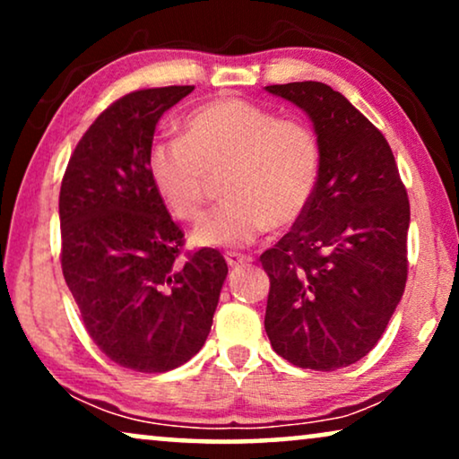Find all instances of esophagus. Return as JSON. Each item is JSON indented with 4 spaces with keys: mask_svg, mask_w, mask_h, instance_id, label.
I'll use <instances>...</instances> for the list:
<instances>
[{
    "mask_svg": "<svg viewBox=\"0 0 459 459\" xmlns=\"http://www.w3.org/2000/svg\"><path fill=\"white\" fill-rule=\"evenodd\" d=\"M225 261H228V265L230 267H242V265H247V263H250V259L248 256H244V255H238V253H230V255H225Z\"/></svg>",
    "mask_w": 459,
    "mask_h": 459,
    "instance_id": "esophagus-1",
    "label": "esophagus"
}]
</instances>
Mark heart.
<instances>
[{"instance_id":"b5f03b06","label":"heart","mask_w":459,"mask_h":459,"mask_svg":"<svg viewBox=\"0 0 459 459\" xmlns=\"http://www.w3.org/2000/svg\"><path fill=\"white\" fill-rule=\"evenodd\" d=\"M319 162L317 135L307 123L240 98H217L186 117L184 137L150 148L148 173L162 204L184 221L200 217L212 179L225 175L228 203L194 228L192 242L240 248L305 215Z\"/></svg>"}]
</instances>
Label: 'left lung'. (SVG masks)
Segmentation results:
<instances>
[{"mask_svg":"<svg viewBox=\"0 0 459 459\" xmlns=\"http://www.w3.org/2000/svg\"><path fill=\"white\" fill-rule=\"evenodd\" d=\"M309 117L319 181L309 209L261 255L265 332L294 366L332 372L366 357L405 290L410 200L385 135L319 81L267 85Z\"/></svg>","mask_w":459,"mask_h":459,"instance_id":"obj_1","label":"left lung"}]
</instances>
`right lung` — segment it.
Here are the masks:
<instances>
[{"mask_svg":"<svg viewBox=\"0 0 459 459\" xmlns=\"http://www.w3.org/2000/svg\"><path fill=\"white\" fill-rule=\"evenodd\" d=\"M194 85L127 93L81 137L60 187L62 273L91 341L118 366L169 372L203 349L228 263L179 256L181 231L148 173L156 123Z\"/></svg>","mask_w":459,"mask_h":459,"instance_id":"right-lung-1","label":"right lung"}]
</instances>
